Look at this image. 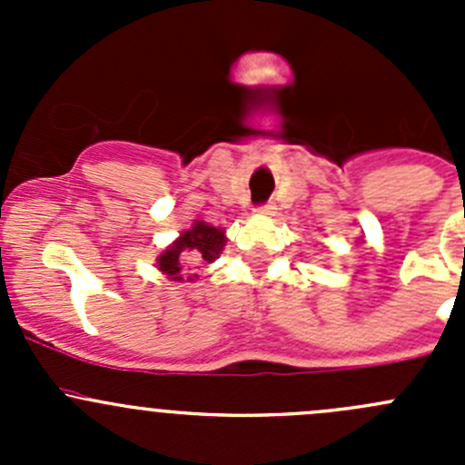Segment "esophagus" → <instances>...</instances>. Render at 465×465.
I'll list each match as a JSON object with an SVG mask.
<instances>
[{
	"label": "esophagus",
	"instance_id": "obj_1",
	"mask_svg": "<svg viewBox=\"0 0 465 465\" xmlns=\"http://www.w3.org/2000/svg\"><path fill=\"white\" fill-rule=\"evenodd\" d=\"M256 213L259 215H265V218H270V215H274L276 213V206L274 204H262V206H259V209H256Z\"/></svg>",
	"mask_w": 465,
	"mask_h": 465
}]
</instances>
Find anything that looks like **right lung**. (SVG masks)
I'll return each mask as SVG.
<instances>
[{"instance_id": "1", "label": "right lung", "mask_w": 465, "mask_h": 465, "mask_svg": "<svg viewBox=\"0 0 465 465\" xmlns=\"http://www.w3.org/2000/svg\"><path fill=\"white\" fill-rule=\"evenodd\" d=\"M227 245V232L223 227L204 223V220H193L191 229H184L162 254L157 256V270L166 279L184 283V281H195L198 274H184V265H204L213 262L223 254ZM191 270V267H189Z\"/></svg>"}]
</instances>
